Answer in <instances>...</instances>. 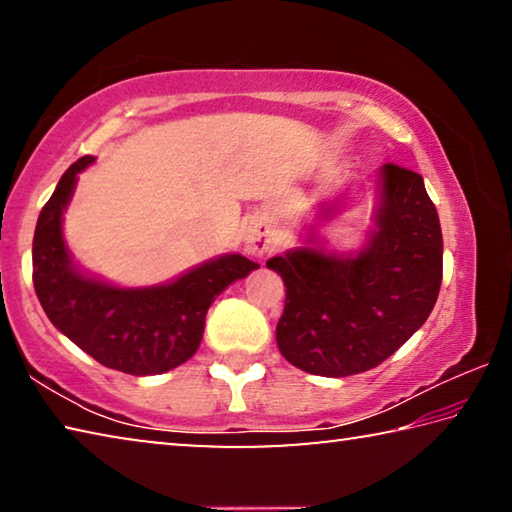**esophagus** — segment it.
<instances>
[{"mask_svg":"<svg viewBox=\"0 0 512 512\" xmlns=\"http://www.w3.org/2000/svg\"><path fill=\"white\" fill-rule=\"evenodd\" d=\"M246 250L248 255L255 257H264L268 250H271V239H268V235L259 228V225H253V228L246 232Z\"/></svg>","mask_w":512,"mask_h":512,"instance_id":"obj_1","label":"esophagus"}]
</instances>
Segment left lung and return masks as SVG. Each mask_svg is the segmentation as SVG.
I'll list each match as a JSON object with an SVG mask.
<instances>
[{"label":"left lung","mask_w":512,"mask_h":512,"mask_svg":"<svg viewBox=\"0 0 512 512\" xmlns=\"http://www.w3.org/2000/svg\"><path fill=\"white\" fill-rule=\"evenodd\" d=\"M375 223L357 255L302 246L266 262L287 287L275 336L291 366L359 375L429 318L443 282V232L420 173L393 162L381 167Z\"/></svg>","instance_id":"1"}]
</instances>
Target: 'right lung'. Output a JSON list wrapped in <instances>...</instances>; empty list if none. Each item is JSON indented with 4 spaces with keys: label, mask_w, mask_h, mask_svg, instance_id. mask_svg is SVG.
Wrapping results in <instances>:
<instances>
[{
    "label": "right lung",
    "mask_w": 512,
    "mask_h": 512,
    "mask_svg": "<svg viewBox=\"0 0 512 512\" xmlns=\"http://www.w3.org/2000/svg\"><path fill=\"white\" fill-rule=\"evenodd\" d=\"M92 162L90 155L76 160L42 207L33 235V287L54 327L92 359L128 375H160L194 357L214 298L259 264L223 255L149 289H119L83 275L65 246L63 212L76 173Z\"/></svg>",
    "instance_id": "1"
}]
</instances>
